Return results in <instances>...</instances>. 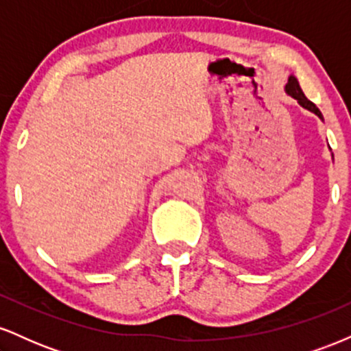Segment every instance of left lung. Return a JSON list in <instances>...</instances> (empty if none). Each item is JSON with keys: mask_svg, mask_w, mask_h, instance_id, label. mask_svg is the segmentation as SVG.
I'll list each match as a JSON object with an SVG mask.
<instances>
[{"mask_svg": "<svg viewBox=\"0 0 351 351\" xmlns=\"http://www.w3.org/2000/svg\"><path fill=\"white\" fill-rule=\"evenodd\" d=\"M285 92H287V94L291 95L292 99H295L297 102H299L302 107L307 108V110H310V112H313V114H315V115L318 117V119L324 120V115H322V112L318 110V107L315 106V104L310 102V100H308L307 97H305L304 92H302V88H300V86H299V80L293 77V75H291V77H289L287 86H285Z\"/></svg>", "mask_w": 351, "mask_h": 351, "instance_id": "8db88e82", "label": "left lung"}]
</instances>
